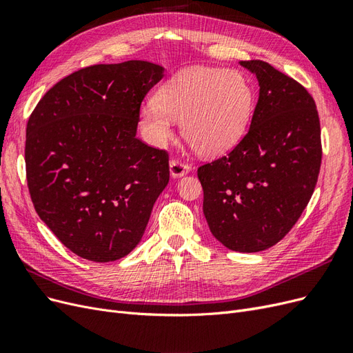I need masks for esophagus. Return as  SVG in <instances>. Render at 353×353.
I'll list each match as a JSON object with an SVG mask.
<instances>
[{
  "instance_id": "esophagus-1",
  "label": "esophagus",
  "mask_w": 353,
  "mask_h": 353,
  "mask_svg": "<svg viewBox=\"0 0 353 353\" xmlns=\"http://www.w3.org/2000/svg\"><path fill=\"white\" fill-rule=\"evenodd\" d=\"M188 165L183 163L181 160L178 159H172L169 162V170H170V176L172 178H179V176H184L188 172Z\"/></svg>"
}]
</instances>
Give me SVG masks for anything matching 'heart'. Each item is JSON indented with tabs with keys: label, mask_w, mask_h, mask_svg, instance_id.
<instances>
[{
	"label": "heart",
	"mask_w": 353,
	"mask_h": 353,
	"mask_svg": "<svg viewBox=\"0 0 353 353\" xmlns=\"http://www.w3.org/2000/svg\"><path fill=\"white\" fill-rule=\"evenodd\" d=\"M252 108L253 91L241 73L196 68L163 83L156 100L141 105L140 123L145 140L159 147L181 121L183 137L199 153L216 156L239 143Z\"/></svg>",
	"instance_id": "1"
}]
</instances>
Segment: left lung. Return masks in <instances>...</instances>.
<instances>
[{"label": "left lung", "instance_id": "8db88e82", "mask_svg": "<svg viewBox=\"0 0 353 353\" xmlns=\"http://www.w3.org/2000/svg\"><path fill=\"white\" fill-rule=\"evenodd\" d=\"M240 65L259 82L250 128L227 156L200 166L197 176L213 237L230 250L253 253L284 239L311 200L321 128L301 83L262 60Z\"/></svg>", "mask_w": 353, "mask_h": 353}]
</instances>
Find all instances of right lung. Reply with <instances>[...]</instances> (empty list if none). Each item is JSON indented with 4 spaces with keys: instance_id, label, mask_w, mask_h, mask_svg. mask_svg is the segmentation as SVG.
<instances>
[{
    "instance_id": "right-lung-1",
    "label": "right lung",
    "mask_w": 353,
    "mask_h": 353,
    "mask_svg": "<svg viewBox=\"0 0 353 353\" xmlns=\"http://www.w3.org/2000/svg\"><path fill=\"white\" fill-rule=\"evenodd\" d=\"M163 68L130 60L63 78L26 125V179L39 218L74 254L123 258L169 183V157L138 140L140 108Z\"/></svg>"
}]
</instances>
